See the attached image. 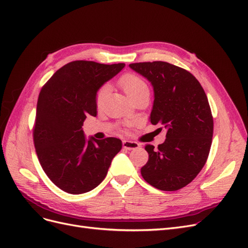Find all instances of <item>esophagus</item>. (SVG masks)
Returning a JSON list of instances; mask_svg holds the SVG:
<instances>
[{"label":"esophagus","instance_id":"34e87169","mask_svg":"<svg viewBox=\"0 0 248 248\" xmlns=\"http://www.w3.org/2000/svg\"><path fill=\"white\" fill-rule=\"evenodd\" d=\"M123 147L127 150H133L140 147V144H138L137 141H132V140H124L123 141Z\"/></svg>","mask_w":248,"mask_h":248}]
</instances>
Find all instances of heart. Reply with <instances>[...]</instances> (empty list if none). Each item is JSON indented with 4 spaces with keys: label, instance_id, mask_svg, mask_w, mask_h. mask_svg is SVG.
Masks as SVG:
<instances>
[{
    "label": "heart",
    "instance_id": "1",
    "mask_svg": "<svg viewBox=\"0 0 248 248\" xmlns=\"http://www.w3.org/2000/svg\"><path fill=\"white\" fill-rule=\"evenodd\" d=\"M119 85L121 86L123 91L126 95L129 97L130 99L136 98V97L142 95V94H149V87L147 82L140 78L137 74L133 73H125L124 76L119 78ZM108 92V86L103 85L96 93V104L100 107L103 103L104 99Z\"/></svg>",
    "mask_w": 248,
    "mask_h": 248
}]
</instances>
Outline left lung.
Returning a JSON list of instances; mask_svg holds the SVG:
<instances>
[{
	"label": "left lung",
	"mask_w": 248,
	"mask_h": 248,
	"mask_svg": "<svg viewBox=\"0 0 248 248\" xmlns=\"http://www.w3.org/2000/svg\"><path fill=\"white\" fill-rule=\"evenodd\" d=\"M129 67L151 81L150 121L167 129V139L157 149L146 145L149 160L140 174L157 189H181L204 168L211 148L213 117L207 95L189 71L176 65L155 61Z\"/></svg>",
	"instance_id": "1"
}]
</instances>
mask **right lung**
Instances as JSON below:
<instances>
[{
	"label": "right lung",
	"instance_id": "obj_1",
	"mask_svg": "<svg viewBox=\"0 0 248 248\" xmlns=\"http://www.w3.org/2000/svg\"><path fill=\"white\" fill-rule=\"evenodd\" d=\"M124 63L73 61L57 70L37 101L33 140L44 172L60 189L71 194L94 189L106 178L121 140H86L81 126L96 117V93L124 68Z\"/></svg>",
	"mask_w": 248,
	"mask_h": 248
}]
</instances>
